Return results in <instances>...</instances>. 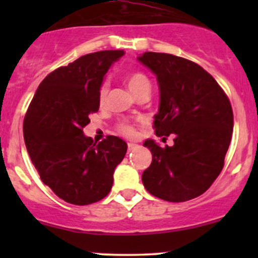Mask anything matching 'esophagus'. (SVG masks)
<instances>
[{
	"label": "esophagus",
	"instance_id": "esophagus-1",
	"mask_svg": "<svg viewBox=\"0 0 258 258\" xmlns=\"http://www.w3.org/2000/svg\"><path fill=\"white\" fill-rule=\"evenodd\" d=\"M128 151H135V150H137V148H139V145L137 144H134V142H128Z\"/></svg>",
	"mask_w": 258,
	"mask_h": 258
}]
</instances>
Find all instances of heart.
<instances>
[{
	"label": "heart",
	"instance_id": "b5f03b06",
	"mask_svg": "<svg viewBox=\"0 0 258 258\" xmlns=\"http://www.w3.org/2000/svg\"><path fill=\"white\" fill-rule=\"evenodd\" d=\"M126 83L128 90L134 93V96L137 95L140 91L145 90V88H150V81H148L147 77H146L144 74H141V72H132V74H130L128 76L126 77ZM106 93H107V87H106V86H102L100 90L101 102L105 101ZM118 131L127 137H132L135 135L134 127H131L130 124H119Z\"/></svg>",
	"mask_w": 258,
	"mask_h": 258
}]
</instances>
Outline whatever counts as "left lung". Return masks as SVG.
I'll list each match as a JSON object with an SVG mask.
<instances>
[{
  "mask_svg": "<svg viewBox=\"0 0 258 258\" xmlns=\"http://www.w3.org/2000/svg\"><path fill=\"white\" fill-rule=\"evenodd\" d=\"M137 59L157 77L156 135H175V144L165 148L146 140L152 162L142 182L158 199L188 201L206 192L222 171L233 131L230 100L209 72L189 59L157 52Z\"/></svg>",
  "mask_w": 258,
  "mask_h": 258,
  "instance_id": "8db88e82",
  "label": "left lung"
}]
</instances>
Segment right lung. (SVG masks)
Returning <instances> with one entry per match:
<instances>
[{
    "label": "right lung",
    "instance_id": "1",
    "mask_svg": "<svg viewBox=\"0 0 258 258\" xmlns=\"http://www.w3.org/2000/svg\"><path fill=\"white\" fill-rule=\"evenodd\" d=\"M122 49L98 51L59 67L38 86L23 121V137L41 179L72 205L93 204L108 195L114 168L127 144L116 136L92 141L83 127L100 108V90Z\"/></svg>",
    "mask_w": 258,
    "mask_h": 258
}]
</instances>
